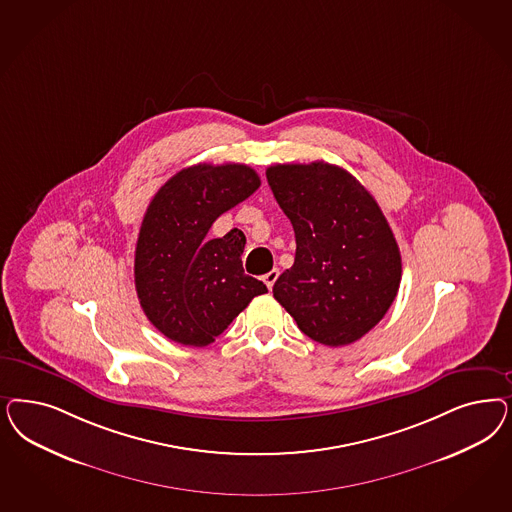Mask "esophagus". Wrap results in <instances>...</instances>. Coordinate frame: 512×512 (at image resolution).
Returning a JSON list of instances; mask_svg holds the SVG:
<instances>
[{
  "instance_id": "esophagus-1",
  "label": "esophagus",
  "mask_w": 512,
  "mask_h": 512,
  "mask_svg": "<svg viewBox=\"0 0 512 512\" xmlns=\"http://www.w3.org/2000/svg\"><path fill=\"white\" fill-rule=\"evenodd\" d=\"M279 279V269H271L269 273H265L264 275V282L265 286L271 290L273 288V284H275V281Z\"/></svg>"
}]
</instances>
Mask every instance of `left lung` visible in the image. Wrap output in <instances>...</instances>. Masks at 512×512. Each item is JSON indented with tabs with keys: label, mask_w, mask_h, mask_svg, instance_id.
Wrapping results in <instances>:
<instances>
[{
	"label": "left lung",
	"mask_w": 512,
	"mask_h": 512,
	"mask_svg": "<svg viewBox=\"0 0 512 512\" xmlns=\"http://www.w3.org/2000/svg\"><path fill=\"white\" fill-rule=\"evenodd\" d=\"M296 233V260L273 296L316 343L343 347L373 330L394 303L401 254L379 203L343 167H267Z\"/></svg>",
	"instance_id": "left-lung-1"
}]
</instances>
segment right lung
Segmentation results:
<instances>
[{
  "label": "right lung",
  "instance_id": "1",
  "mask_svg": "<svg viewBox=\"0 0 512 512\" xmlns=\"http://www.w3.org/2000/svg\"><path fill=\"white\" fill-rule=\"evenodd\" d=\"M260 188L245 164H198L181 169L156 192L135 247V290L152 326L186 347H207L267 292L248 277L237 228L209 239L213 222Z\"/></svg>",
  "mask_w": 512,
  "mask_h": 512
}]
</instances>
